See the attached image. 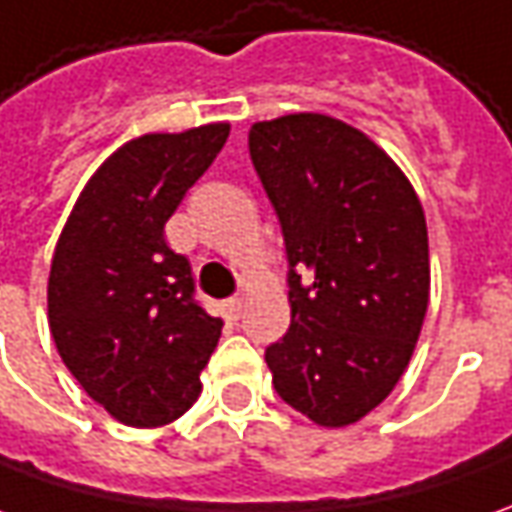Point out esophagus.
<instances>
[{
	"mask_svg": "<svg viewBox=\"0 0 512 512\" xmlns=\"http://www.w3.org/2000/svg\"><path fill=\"white\" fill-rule=\"evenodd\" d=\"M224 311H227L229 322H238L243 314V297H232V300L227 302V308H224Z\"/></svg>",
	"mask_w": 512,
	"mask_h": 512,
	"instance_id": "34e87169",
	"label": "esophagus"
}]
</instances>
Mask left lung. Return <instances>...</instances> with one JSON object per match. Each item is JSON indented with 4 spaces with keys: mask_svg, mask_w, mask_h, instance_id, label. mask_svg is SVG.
I'll return each instance as SVG.
<instances>
[{
    "mask_svg": "<svg viewBox=\"0 0 512 512\" xmlns=\"http://www.w3.org/2000/svg\"><path fill=\"white\" fill-rule=\"evenodd\" d=\"M280 218L291 328L266 347L277 395L342 429L401 381L429 308V232L412 182L373 139L328 114L249 131Z\"/></svg>",
    "mask_w": 512,
    "mask_h": 512,
    "instance_id": "1",
    "label": "left lung"
}]
</instances>
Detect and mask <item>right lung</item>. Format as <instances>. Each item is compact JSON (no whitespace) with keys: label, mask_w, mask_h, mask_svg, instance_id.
<instances>
[{"label":"right lung","mask_w":512,"mask_h":512,"mask_svg":"<svg viewBox=\"0 0 512 512\" xmlns=\"http://www.w3.org/2000/svg\"><path fill=\"white\" fill-rule=\"evenodd\" d=\"M227 137L229 123H210L125 142L86 182L55 243V347L86 395L125 426L184 415L224 328L193 300L190 263L168 246L165 224Z\"/></svg>","instance_id":"1"}]
</instances>
